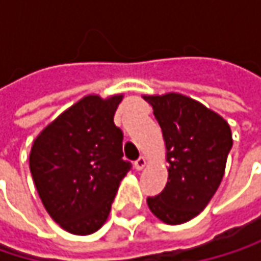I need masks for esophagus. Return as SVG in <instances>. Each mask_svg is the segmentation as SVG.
I'll use <instances>...</instances> for the list:
<instances>
[{"label": "esophagus", "mask_w": 261, "mask_h": 261, "mask_svg": "<svg viewBox=\"0 0 261 261\" xmlns=\"http://www.w3.org/2000/svg\"><path fill=\"white\" fill-rule=\"evenodd\" d=\"M145 166H146V159H145V157H139V159L134 162V168H136V171H142Z\"/></svg>", "instance_id": "esophagus-1"}]
</instances>
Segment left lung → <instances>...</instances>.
<instances>
[{"instance_id": "1", "label": "left lung", "mask_w": 261, "mask_h": 261, "mask_svg": "<svg viewBox=\"0 0 261 261\" xmlns=\"http://www.w3.org/2000/svg\"><path fill=\"white\" fill-rule=\"evenodd\" d=\"M143 99L160 124L168 162L166 187L146 204L162 222L180 225L198 216L216 193L233 146L231 128L221 115L182 93Z\"/></svg>"}]
</instances>
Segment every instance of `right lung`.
I'll list each match as a JSON object with an SVG mask.
<instances>
[{"instance_id": "obj_1", "label": "right lung", "mask_w": 261, "mask_h": 261, "mask_svg": "<svg viewBox=\"0 0 261 261\" xmlns=\"http://www.w3.org/2000/svg\"><path fill=\"white\" fill-rule=\"evenodd\" d=\"M124 93L83 96L37 134L30 171L48 215L71 234L87 236L107 221L131 165L122 159L115 113Z\"/></svg>"}]
</instances>
